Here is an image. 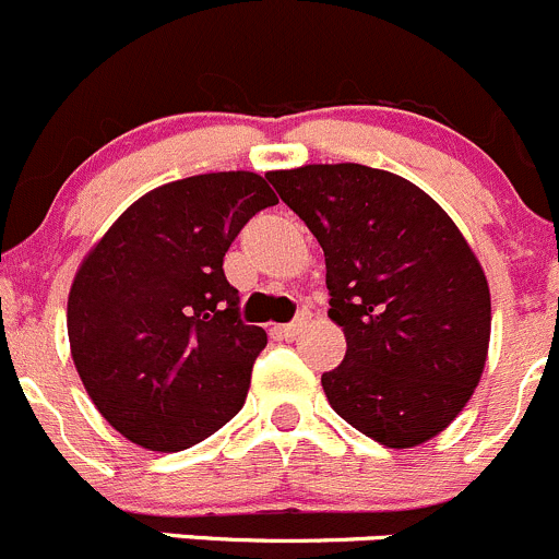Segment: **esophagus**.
Wrapping results in <instances>:
<instances>
[{
	"instance_id": "esophagus-1",
	"label": "esophagus",
	"mask_w": 559,
	"mask_h": 559,
	"mask_svg": "<svg viewBox=\"0 0 559 559\" xmlns=\"http://www.w3.org/2000/svg\"><path fill=\"white\" fill-rule=\"evenodd\" d=\"M307 323H309V312H298L296 320H290V323H285V325H277V331H280V336H285V340H293V336H296Z\"/></svg>"
}]
</instances>
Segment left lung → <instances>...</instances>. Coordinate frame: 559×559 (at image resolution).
Wrapping results in <instances>:
<instances>
[{"instance_id": "8db88e82", "label": "left lung", "mask_w": 559, "mask_h": 559, "mask_svg": "<svg viewBox=\"0 0 559 559\" xmlns=\"http://www.w3.org/2000/svg\"><path fill=\"white\" fill-rule=\"evenodd\" d=\"M325 255L329 318L347 353L323 372L329 405L389 449H413L462 413L489 350L484 269L424 190L356 163L266 174Z\"/></svg>"}]
</instances>
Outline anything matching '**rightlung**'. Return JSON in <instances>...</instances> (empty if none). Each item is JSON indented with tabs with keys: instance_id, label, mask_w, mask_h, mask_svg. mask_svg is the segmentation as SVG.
<instances>
[{
	"instance_id": "obj_1",
	"label": "right lung",
	"mask_w": 559,
	"mask_h": 559,
	"mask_svg": "<svg viewBox=\"0 0 559 559\" xmlns=\"http://www.w3.org/2000/svg\"><path fill=\"white\" fill-rule=\"evenodd\" d=\"M274 203L250 170L170 181L138 198L81 263L70 350L94 407L130 443L190 449L241 411L266 331L241 320L223 261Z\"/></svg>"
}]
</instances>
